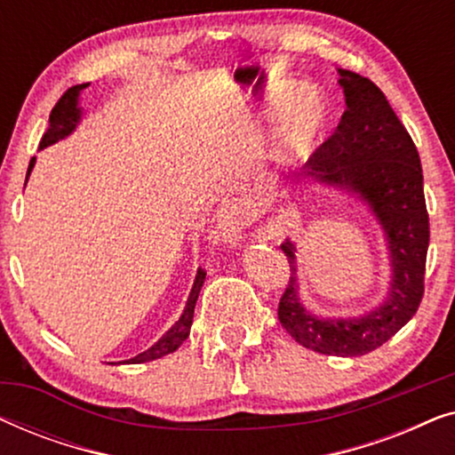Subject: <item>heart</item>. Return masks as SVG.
<instances>
[{
	"mask_svg": "<svg viewBox=\"0 0 455 455\" xmlns=\"http://www.w3.org/2000/svg\"><path fill=\"white\" fill-rule=\"evenodd\" d=\"M263 108L267 120H275L291 111L279 132V148L288 159H298L308 153L329 120L325 99L316 91H310L304 83L294 80L273 86L267 92Z\"/></svg>",
	"mask_w": 455,
	"mask_h": 455,
	"instance_id": "1",
	"label": "heart"
}]
</instances>
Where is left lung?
Returning a JSON list of instances; mask_svg holds the SVG:
<instances>
[{
    "mask_svg": "<svg viewBox=\"0 0 455 455\" xmlns=\"http://www.w3.org/2000/svg\"><path fill=\"white\" fill-rule=\"evenodd\" d=\"M346 111L335 132L304 164L300 176L360 198L381 226L391 282L383 304L360 316H319L300 300L296 244H282L290 282L277 316L298 344L327 356H363L394 338L412 319L425 294L428 213L422 167L408 130L383 91L356 72L341 70Z\"/></svg>",
    "mask_w": 455,
    "mask_h": 455,
    "instance_id": "left-lung-1",
    "label": "left lung"
}]
</instances>
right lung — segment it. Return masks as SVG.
Here are the masks:
<instances>
[{
  "mask_svg": "<svg viewBox=\"0 0 455 455\" xmlns=\"http://www.w3.org/2000/svg\"><path fill=\"white\" fill-rule=\"evenodd\" d=\"M86 86H89V83L72 86V89H68L64 95H61L60 101L55 103V108L52 109V116H49V128L45 130V134H43L39 148H45L49 145H53V142L66 139V136H70L74 130H76L80 120H83V108H80V105H78V99H80V92H83ZM35 161H36V157L30 159L28 172H27V180L30 176V172H33ZM204 275H207V273H204L203 269L196 271L195 285H192L188 300H186V307H184L182 316H180V319L173 323V325L167 329V331L161 335V338L155 341V344L148 347V350L140 352L139 356L130 358V360H126V363H130V364L151 363V360L164 358V356H167V354L176 352L178 347L184 344L186 338H188V335H190L192 316H195V307H196V300H198V291H201L203 283H204Z\"/></svg>",
  "mask_w": 455,
  "mask_h": 455,
  "instance_id": "add662e5",
  "label": "right lung"
}]
</instances>
